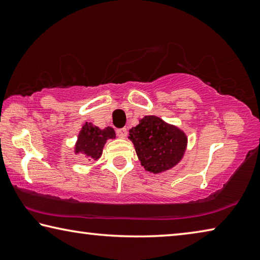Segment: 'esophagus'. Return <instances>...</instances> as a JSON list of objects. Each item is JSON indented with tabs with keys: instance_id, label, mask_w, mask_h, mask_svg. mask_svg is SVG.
<instances>
[{
	"instance_id": "esophagus-1",
	"label": "esophagus",
	"mask_w": 260,
	"mask_h": 260,
	"mask_svg": "<svg viewBox=\"0 0 260 260\" xmlns=\"http://www.w3.org/2000/svg\"><path fill=\"white\" fill-rule=\"evenodd\" d=\"M116 133H117V135L119 136V138H121V139H125L126 136H127V134H128V131H127V128H118L117 131H116Z\"/></svg>"
}]
</instances>
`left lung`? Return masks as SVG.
Here are the masks:
<instances>
[{
    "instance_id": "8db88e82",
    "label": "left lung",
    "mask_w": 260,
    "mask_h": 260,
    "mask_svg": "<svg viewBox=\"0 0 260 260\" xmlns=\"http://www.w3.org/2000/svg\"><path fill=\"white\" fill-rule=\"evenodd\" d=\"M141 165L159 173L177 165L186 149L187 138L177 127L165 124L156 116H147L129 131Z\"/></svg>"
}]
</instances>
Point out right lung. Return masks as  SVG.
<instances>
[{
  "mask_svg": "<svg viewBox=\"0 0 260 260\" xmlns=\"http://www.w3.org/2000/svg\"><path fill=\"white\" fill-rule=\"evenodd\" d=\"M114 136H116V133L111 127L100 129L99 127L91 124H86L79 134L76 151L87 156V158L98 159L102 153V149L107 140L113 139Z\"/></svg>",
  "mask_w": 260,
  "mask_h": 260,
  "instance_id": "right-lung-1",
  "label": "right lung"
}]
</instances>
